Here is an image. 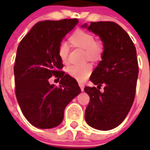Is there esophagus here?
I'll return each mask as SVG.
<instances>
[{"instance_id": "obj_1", "label": "esophagus", "mask_w": 150, "mask_h": 150, "mask_svg": "<svg viewBox=\"0 0 150 150\" xmlns=\"http://www.w3.org/2000/svg\"><path fill=\"white\" fill-rule=\"evenodd\" d=\"M79 87H80V89H81V91H84V87H85L84 84L82 83H79Z\"/></svg>"}]
</instances>
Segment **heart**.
<instances>
[{"label":"heart","instance_id":"heart-1","mask_svg":"<svg viewBox=\"0 0 150 150\" xmlns=\"http://www.w3.org/2000/svg\"><path fill=\"white\" fill-rule=\"evenodd\" d=\"M70 41L74 46L86 50V58L91 61L100 59L104 52V46L99 42H97L95 36L83 30H78L70 38ZM70 47L67 42L62 41L58 48V54L62 62L67 61ZM67 73L71 77L77 81H85L91 73L90 64L77 65L73 64L67 67Z\"/></svg>","mask_w":150,"mask_h":150}]
</instances>
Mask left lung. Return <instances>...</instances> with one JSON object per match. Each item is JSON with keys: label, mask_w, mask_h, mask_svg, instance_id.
Listing matches in <instances>:
<instances>
[{"label": "left lung", "mask_w": 150, "mask_h": 150, "mask_svg": "<svg viewBox=\"0 0 150 150\" xmlns=\"http://www.w3.org/2000/svg\"><path fill=\"white\" fill-rule=\"evenodd\" d=\"M81 27L99 36L104 46L90 81L98 87L104 84V91L85 87L90 97L85 119L92 128L108 131L122 122L133 104L139 71L137 52L129 35L115 22H91Z\"/></svg>", "instance_id": "8db88e82"}]
</instances>
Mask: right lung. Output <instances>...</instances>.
I'll list each match as a JSON object with an SVG mask.
<instances>
[{
	"instance_id": "obj_1",
	"label": "right lung",
	"mask_w": 150,
	"mask_h": 150,
	"mask_svg": "<svg viewBox=\"0 0 150 150\" xmlns=\"http://www.w3.org/2000/svg\"><path fill=\"white\" fill-rule=\"evenodd\" d=\"M79 22L77 18L43 21L35 24L21 40L14 66L16 96L22 113L34 126H58L67 104L81 89L76 79L61 71L59 43ZM52 76L61 79L59 87L51 85Z\"/></svg>"
}]
</instances>
